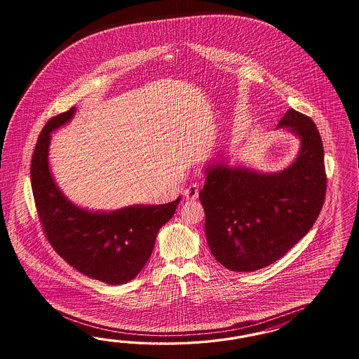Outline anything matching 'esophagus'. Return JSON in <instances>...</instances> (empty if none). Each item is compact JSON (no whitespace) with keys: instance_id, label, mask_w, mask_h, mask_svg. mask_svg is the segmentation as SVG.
Segmentation results:
<instances>
[{"instance_id":"obj_1","label":"esophagus","mask_w":359,"mask_h":359,"mask_svg":"<svg viewBox=\"0 0 359 359\" xmlns=\"http://www.w3.org/2000/svg\"><path fill=\"white\" fill-rule=\"evenodd\" d=\"M198 196V185H188L184 189V197L187 200H195Z\"/></svg>"}]
</instances>
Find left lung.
I'll return each mask as SVG.
<instances>
[{
  "label": "left lung",
  "instance_id": "8db88e82",
  "mask_svg": "<svg viewBox=\"0 0 359 359\" xmlns=\"http://www.w3.org/2000/svg\"><path fill=\"white\" fill-rule=\"evenodd\" d=\"M278 128L300 140L299 154L287 168L263 174L213 163L204 171L198 197L208 245L231 271H257L280 259L311 230L324 205V147L315 122L288 109Z\"/></svg>",
  "mask_w": 359,
  "mask_h": 359
}]
</instances>
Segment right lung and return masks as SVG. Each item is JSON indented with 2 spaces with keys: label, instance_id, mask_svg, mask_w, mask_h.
Wrapping results in <instances>:
<instances>
[{
  "label": "right lung",
  "instance_id": "add662e5",
  "mask_svg": "<svg viewBox=\"0 0 359 359\" xmlns=\"http://www.w3.org/2000/svg\"><path fill=\"white\" fill-rule=\"evenodd\" d=\"M76 108L46 123L32 158V188L44 234L54 250L84 275L107 284L134 279L151 257L159 229L174 216L180 196L162 205H130L92 212L71 203L55 184L48 165L51 133L69 122Z\"/></svg>",
  "mask_w": 359,
  "mask_h": 359
}]
</instances>
